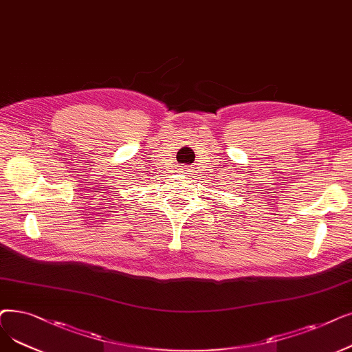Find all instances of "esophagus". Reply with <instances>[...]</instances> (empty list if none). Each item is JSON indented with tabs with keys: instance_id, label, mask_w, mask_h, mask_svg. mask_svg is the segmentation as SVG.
I'll return each mask as SVG.
<instances>
[{
	"instance_id": "34e87169",
	"label": "esophagus",
	"mask_w": 352,
	"mask_h": 352,
	"mask_svg": "<svg viewBox=\"0 0 352 352\" xmlns=\"http://www.w3.org/2000/svg\"><path fill=\"white\" fill-rule=\"evenodd\" d=\"M184 171H187V170H184Z\"/></svg>"
}]
</instances>
